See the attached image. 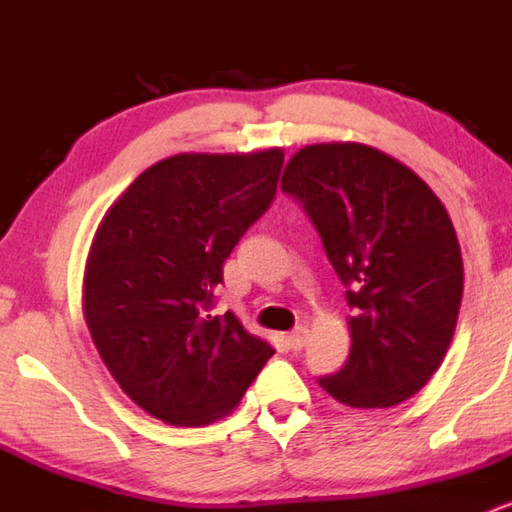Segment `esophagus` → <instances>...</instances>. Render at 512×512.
Returning a JSON list of instances; mask_svg holds the SVG:
<instances>
[{
    "label": "esophagus",
    "instance_id": "34e87169",
    "mask_svg": "<svg viewBox=\"0 0 512 512\" xmlns=\"http://www.w3.org/2000/svg\"><path fill=\"white\" fill-rule=\"evenodd\" d=\"M305 342H308V330H305V327H296V330L286 337V344H289V349L293 351H301Z\"/></svg>",
    "mask_w": 512,
    "mask_h": 512
}]
</instances>
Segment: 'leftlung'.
I'll return each instance as SVG.
<instances>
[{
    "label": "left lung",
    "instance_id": "8db88e82",
    "mask_svg": "<svg viewBox=\"0 0 512 512\" xmlns=\"http://www.w3.org/2000/svg\"><path fill=\"white\" fill-rule=\"evenodd\" d=\"M281 190L315 223L354 308L349 361L322 390L354 409L416 395L448 354L464 289L443 202L414 170L358 142L298 149Z\"/></svg>",
    "mask_w": 512,
    "mask_h": 512
}]
</instances>
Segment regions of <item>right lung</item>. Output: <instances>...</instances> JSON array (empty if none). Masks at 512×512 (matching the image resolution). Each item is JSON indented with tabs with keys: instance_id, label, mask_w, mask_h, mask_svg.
Returning a JSON list of instances; mask_svg holds the SVG:
<instances>
[{
	"instance_id": "add662e5",
	"label": "right lung",
	"mask_w": 512,
	"mask_h": 512,
	"mask_svg": "<svg viewBox=\"0 0 512 512\" xmlns=\"http://www.w3.org/2000/svg\"><path fill=\"white\" fill-rule=\"evenodd\" d=\"M284 149L175 154L154 163L98 223L84 320L105 368L146 414L207 426L238 407L274 354L236 315H209L223 262L267 211Z\"/></svg>"
}]
</instances>
